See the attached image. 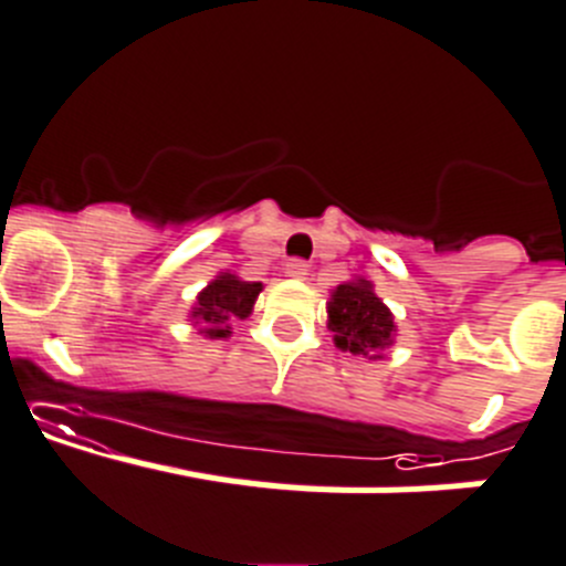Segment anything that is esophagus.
<instances>
[{
	"mask_svg": "<svg viewBox=\"0 0 566 566\" xmlns=\"http://www.w3.org/2000/svg\"><path fill=\"white\" fill-rule=\"evenodd\" d=\"M286 274L294 280H303L305 274H308V263L300 261V258H294V261L286 263Z\"/></svg>",
	"mask_w": 566,
	"mask_h": 566,
	"instance_id": "esophagus-1",
	"label": "esophagus"
}]
</instances>
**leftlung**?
<instances>
[{"mask_svg": "<svg viewBox=\"0 0 566 566\" xmlns=\"http://www.w3.org/2000/svg\"><path fill=\"white\" fill-rule=\"evenodd\" d=\"M327 327L333 342L344 353L360 358H384V349L395 344V316L384 300L375 294L373 283L364 277L347 280L331 292L327 303Z\"/></svg>", "mask_w": 566, "mask_h": 566, "instance_id": "8db88e82", "label": "left lung"}]
</instances>
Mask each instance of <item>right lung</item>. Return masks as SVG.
I'll return each mask as SVG.
<instances>
[{
    "label": "right lung",
    "mask_w": 566,
    "mask_h": 566,
    "mask_svg": "<svg viewBox=\"0 0 566 566\" xmlns=\"http://www.w3.org/2000/svg\"><path fill=\"white\" fill-rule=\"evenodd\" d=\"M261 283L241 280L233 272H219L202 292L197 294V303L191 308V322L199 327L206 338H228L230 322L247 319L252 314Z\"/></svg>",
    "instance_id": "1"
}]
</instances>
